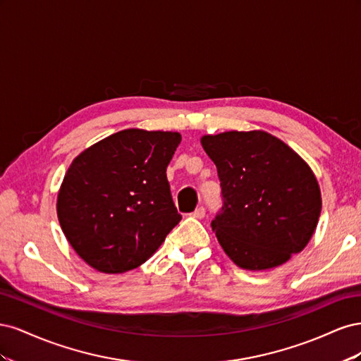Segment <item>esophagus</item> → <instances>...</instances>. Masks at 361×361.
I'll use <instances>...</instances> for the list:
<instances>
[{
    "label": "esophagus",
    "instance_id": "1",
    "mask_svg": "<svg viewBox=\"0 0 361 361\" xmlns=\"http://www.w3.org/2000/svg\"><path fill=\"white\" fill-rule=\"evenodd\" d=\"M204 212H206L204 207H203V206H199L197 209H195L191 215H192L194 218H203V216H204Z\"/></svg>",
    "mask_w": 361,
    "mask_h": 361
}]
</instances>
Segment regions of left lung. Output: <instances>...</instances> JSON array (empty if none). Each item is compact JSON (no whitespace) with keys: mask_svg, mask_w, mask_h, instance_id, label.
I'll use <instances>...</instances> for the list:
<instances>
[{"mask_svg":"<svg viewBox=\"0 0 361 361\" xmlns=\"http://www.w3.org/2000/svg\"><path fill=\"white\" fill-rule=\"evenodd\" d=\"M224 197L212 231L235 265L280 267L305 248L319 221L321 188L297 152L265 130L203 135Z\"/></svg>","mask_w":361,"mask_h":361,"instance_id":"obj_1","label":"left lung"}]
</instances>
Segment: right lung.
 <instances>
[{"instance_id": "right-lung-1", "label": "right lung", "mask_w": 361, "mask_h": 361, "mask_svg": "<svg viewBox=\"0 0 361 361\" xmlns=\"http://www.w3.org/2000/svg\"><path fill=\"white\" fill-rule=\"evenodd\" d=\"M171 130L123 129L76 157L57 195V216L87 265L122 274L154 256L180 214L167 166L180 143Z\"/></svg>"}]
</instances>
